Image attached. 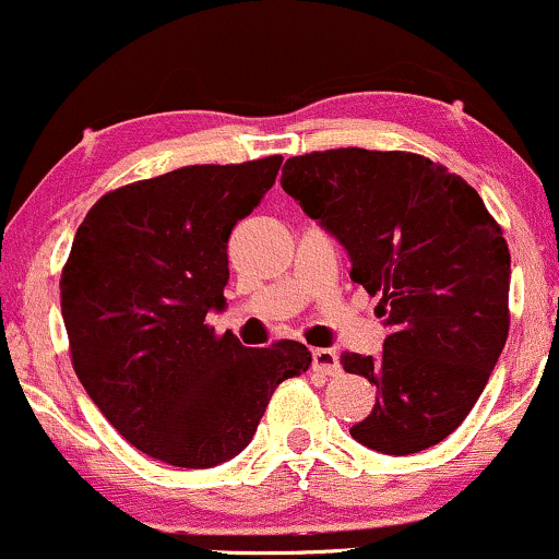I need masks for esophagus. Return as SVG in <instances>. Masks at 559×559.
I'll use <instances>...</instances> for the list:
<instances>
[{
	"mask_svg": "<svg viewBox=\"0 0 559 559\" xmlns=\"http://www.w3.org/2000/svg\"><path fill=\"white\" fill-rule=\"evenodd\" d=\"M311 356H313V371L326 373V377H337V373H340L337 353L326 350V347H317Z\"/></svg>",
	"mask_w": 559,
	"mask_h": 559,
	"instance_id": "esophagus-1",
	"label": "esophagus"
}]
</instances>
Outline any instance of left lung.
<instances>
[{"label": "left lung", "mask_w": 559, "mask_h": 559, "mask_svg": "<svg viewBox=\"0 0 559 559\" xmlns=\"http://www.w3.org/2000/svg\"><path fill=\"white\" fill-rule=\"evenodd\" d=\"M282 190L340 240L350 280L382 298V356L340 358L377 386L353 439L384 455L435 448L465 421L508 340L502 227L463 177L408 151L290 156Z\"/></svg>", "instance_id": "1"}]
</instances>
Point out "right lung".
I'll list each match as a JSON object with an SVG mask.
<instances>
[{"mask_svg":"<svg viewBox=\"0 0 559 559\" xmlns=\"http://www.w3.org/2000/svg\"><path fill=\"white\" fill-rule=\"evenodd\" d=\"M282 156L193 164L102 195L59 280L72 369L120 435L156 461L212 468L255 435L280 382L311 366L304 343L242 347L214 334L227 240Z\"/></svg>","mask_w":559,"mask_h":559,"instance_id":"add662e5","label":"right lung"}]
</instances>
